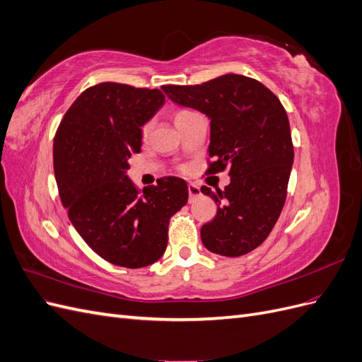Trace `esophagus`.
I'll return each instance as SVG.
<instances>
[{
  "mask_svg": "<svg viewBox=\"0 0 362 362\" xmlns=\"http://www.w3.org/2000/svg\"><path fill=\"white\" fill-rule=\"evenodd\" d=\"M201 194V189H199V185H196V184H189V196H190V199H193V198H196V196H199Z\"/></svg>",
  "mask_w": 362,
  "mask_h": 362,
  "instance_id": "esophagus-1",
  "label": "esophagus"
}]
</instances>
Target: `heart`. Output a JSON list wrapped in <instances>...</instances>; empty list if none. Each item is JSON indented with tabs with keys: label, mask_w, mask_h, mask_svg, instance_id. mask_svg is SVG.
<instances>
[{
	"label": "heart",
	"mask_w": 362,
	"mask_h": 362,
	"mask_svg": "<svg viewBox=\"0 0 362 362\" xmlns=\"http://www.w3.org/2000/svg\"><path fill=\"white\" fill-rule=\"evenodd\" d=\"M193 113H194V112H190V110H178L177 113H175V124L180 122V120L185 119V117L190 116V115H193ZM151 128H152V122L149 120V122H146V124L144 125V128H141V136H144V137H148Z\"/></svg>",
	"instance_id": "heart-1"
}]
</instances>
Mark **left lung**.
Instances as JSON below:
<instances>
[{"label":"left lung","mask_w":362,"mask_h":362,"mask_svg":"<svg viewBox=\"0 0 362 362\" xmlns=\"http://www.w3.org/2000/svg\"><path fill=\"white\" fill-rule=\"evenodd\" d=\"M161 89L211 119L205 175L229 169L231 177L225 190L201 187L217 202L214 218L201 228L204 246L223 257L249 254L269 237L286 204L294 158L286 108L264 84L237 74Z\"/></svg>","instance_id":"1"}]
</instances>
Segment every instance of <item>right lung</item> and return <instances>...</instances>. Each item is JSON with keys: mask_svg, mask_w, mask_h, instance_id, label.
Returning a JSON list of instances; mask_svg holds the SVG:
<instances>
[{"mask_svg": "<svg viewBox=\"0 0 362 362\" xmlns=\"http://www.w3.org/2000/svg\"><path fill=\"white\" fill-rule=\"evenodd\" d=\"M158 89L105 81L86 89L54 137V175L69 221L98 255L140 269L161 258L170 217L187 204V182L164 177L141 192L127 177L141 125L163 105Z\"/></svg>", "mask_w": 362, "mask_h": 362, "instance_id": "1", "label": "right lung"}]
</instances>
